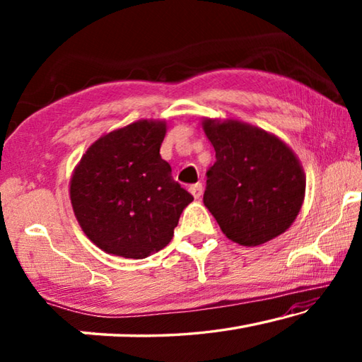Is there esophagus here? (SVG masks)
<instances>
[{
  "label": "esophagus",
  "instance_id": "1",
  "mask_svg": "<svg viewBox=\"0 0 362 362\" xmlns=\"http://www.w3.org/2000/svg\"><path fill=\"white\" fill-rule=\"evenodd\" d=\"M189 193H192L196 199L201 198V194H203V185L201 183H193V185H189Z\"/></svg>",
  "mask_w": 362,
  "mask_h": 362
}]
</instances>
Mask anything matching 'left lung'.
Masks as SVG:
<instances>
[{
    "instance_id": "1",
    "label": "left lung",
    "mask_w": 362,
    "mask_h": 362,
    "mask_svg": "<svg viewBox=\"0 0 362 362\" xmlns=\"http://www.w3.org/2000/svg\"><path fill=\"white\" fill-rule=\"evenodd\" d=\"M203 129L216 150L203 201L223 235L260 246L284 233L305 198V174L293 151L243 121L206 118Z\"/></svg>"
}]
</instances>
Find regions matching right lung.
<instances>
[{
    "mask_svg": "<svg viewBox=\"0 0 362 362\" xmlns=\"http://www.w3.org/2000/svg\"><path fill=\"white\" fill-rule=\"evenodd\" d=\"M164 136V121H136L95 140L73 170V212L107 254L145 259L166 247L193 201L159 155Z\"/></svg>",
    "mask_w": 362,
    "mask_h": 362,
    "instance_id": "1",
    "label": "right lung"
}]
</instances>
